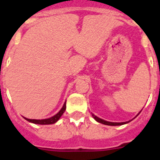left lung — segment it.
Here are the masks:
<instances>
[{"instance_id":"left-lung-1","label":"left lung","mask_w":160,"mask_h":160,"mask_svg":"<svg viewBox=\"0 0 160 160\" xmlns=\"http://www.w3.org/2000/svg\"><path fill=\"white\" fill-rule=\"evenodd\" d=\"M139 113H138V114H139ZM138 114H137V115H138ZM92 116H93V118H94V119L97 121V122H100V123L105 124V125H108V126H120V125H123V124H126V123H128V122H130V121H128V122H108V121H105V120H103V119H102V118H98V117L95 116V115L93 114H92Z\"/></svg>"}]
</instances>
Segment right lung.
<instances>
[{
  "label": "right lung",
  "instance_id": "obj_1",
  "mask_svg": "<svg viewBox=\"0 0 160 160\" xmlns=\"http://www.w3.org/2000/svg\"><path fill=\"white\" fill-rule=\"evenodd\" d=\"M66 102H65L64 105H63V107H62V108L60 110V111H59L58 114H55L54 116L51 117V118H46V119H29V118H25V119H26L27 121H29V122H32V123L40 124V125H48V124H53V123H55V122H57V121H58L59 118H61V116L62 115L63 113H64L65 111H66Z\"/></svg>",
  "mask_w": 160,
  "mask_h": 160
}]
</instances>
